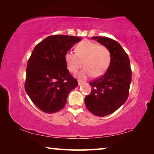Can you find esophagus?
Wrapping results in <instances>:
<instances>
[{"instance_id": "1", "label": "esophagus", "mask_w": 154, "mask_h": 154, "mask_svg": "<svg viewBox=\"0 0 154 154\" xmlns=\"http://www.w3.org/2000/svg\"><path fill=\"white\" fill-rule=\"evenodd\" d=\"M83 83V82H81V81H78V85H82Z\"/></svg>"}]
</instances>
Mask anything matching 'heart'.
Returning <instances> with one entry per match:
<instances>
[{"label":"heart","mask_w":154,"mask_h":154,"mask_svg":"<svg viewBox=\"0 0 154 154\" xmlns=\"http://www.w3.org/2000/svg\"><path fill=\"white\" fill-rule=\"evenodd\" d=\"M75 52L68 51L65 62L70 72L75 74L81 67H85L78 74L81 79H86L92 75L98 77L106 72L111 62V54L104 45L90 41H83L75 47Z\"/></svg>","instance_id":"obj_1"}]
</instances>
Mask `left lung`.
I'll list each match as a JSON object with an SVG mask.
<instances>
[{
    "mask_svg": "<svg viewBox=\"0 0 154 154\" xmlns=\"http://www.w3.org/2000/svg\"><path fill=\"white\" fill-rule=\"evenodd\" d=\"M92 39L109 49L111 62L105 75L89 84L90 94L85 98L87 109L96 116L113 113L126 102L132 80L128 56L118 42L105 36H92Z\"/></svg>",
    "mask_w": 154,
    "mask_h": 154,
    "instance_id": "left-lung-1",
    "label": "left lung"
}]
</instances>
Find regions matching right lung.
I'll return each mask as SVG.
<instances>
[{"label": "right lung", "instance_id": "right-lung-1", "mask_svg": "<svg viewBox=\"0 0 154 154\" xmlns=\"http://www.w3.org/2000/svg\"><path fill=\"white\" fill-rule=\"evenodd\" d=\"M77 36L52 35L37 44L28 61L25 90L32 103L47 113L62 110L69 94L77 86L67 69L65 55Z\"/></svg>", "mask_w": 154, "mask_h": 154}]
</instances>
